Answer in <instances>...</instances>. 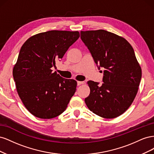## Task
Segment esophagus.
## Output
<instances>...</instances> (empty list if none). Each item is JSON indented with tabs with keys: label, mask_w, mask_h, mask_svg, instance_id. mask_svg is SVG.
Wrapping results in <instances>:
<instances>
[{
	"label": "esophagus",
	"mask_w": 154,
	"mask_h": 154,
	"mask_svg": "<svg viewBox=\"0 0 154 154\" xmlns=\"http://www.w3.org/2000/svg\"><path fill=\"white\" fill-rule=\"evenodd\" d=\"M83 83H84V82H80V81L77 82V85H80L82 84H83Z\"/></svg>",
	"instance_id": "obj_1"
}]
</instances>
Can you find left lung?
Here are the masks:
<instances>
[{
    "label": "left lung",
    "mask_w": 154,
    "mask_h": 154,
    "mask_svg": "<svg viewBox=\"0 0 154 154\" xmlns=\"http://www.w3.org/2000/svg\"><path fill=\"white\" fill-rule=\"evenodd\" d=\"M80 33L98 69H105L101 85L87 82L91 92L85 103L100 117H118L132 103L141 82V68L134 49L123 37L103 29Z\"/></svg>",
    "instance_id": "obj_1"
}]
</instances>
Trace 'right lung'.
<instances>
[{
    "label": "right lung",
    "instance_id": "right-lung-1",
    "mask_svg": "<svg viewBox=\"0 0 154 154\" xmlns=\"http://www.w3.org/2000/svg\"><path fill=\"white\" fill-rule=\"evenodd\" d=\"M80 37L78 31L52 30L31 36L22 45L13 76L18 94L31 114L41 119L66 110L77 82L51 69Z\"/></svg>",
    "mask_w": 154,
    "mask_h": 154
}]
</instances>
